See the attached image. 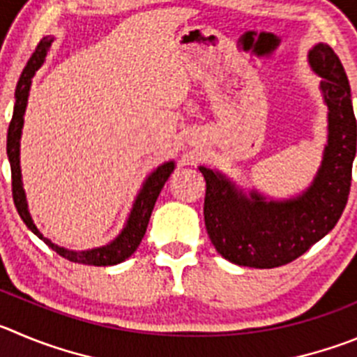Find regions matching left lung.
I'll list each match as a JSON object with an SVG mask.
<instances>
[{
  "label": "left lung",
  "mask_w": 357,
  "mask_h": 357,
  "mask_svg": "<svg viewBox=\"0 0 357 357\" xmlns=\"http://www.w3.org/2000/svg\"><path fill=\"white\" fill-rule=\"evenodd\" d=\"M310 68L322 79L328 105V142L314 181L291 199L248 192L216 169L199 167L206 179L204 222L216 252L238 266L259 269L292 262L336 225L352 181L357 126L347 73L328 43L308 51Z\"/></svg>",
  "instance_id": "8db88e82"
}]
</instances>
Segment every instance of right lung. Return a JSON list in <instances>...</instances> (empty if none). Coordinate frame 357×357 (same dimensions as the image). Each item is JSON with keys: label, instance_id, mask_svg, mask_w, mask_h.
I'll list each match as a JSON object with an SVG mask.
<instances>
[{"label": "right lung", "instance_id": "add662e5", "mask_svg": "<svg viewBox=\"0 0 357 357\" xmlns=\"http://www.w3.org/2000/svg\"><path fill=\"white\" fill-rule=\"evenodd\" d=\"M54 36H43L40 40L38 47L35 49L33 56L29 58L28 65H26L24 72H22L21 79L15 88V105H13V116L8 126V135H6V155H8L10 169H12V194L15 208H17L19 215H21L22 222L28 225L29 231L33 234L38 236L45 245L51 246L56 254L61 257L68 259L72 262H79V264H89V266H114L128 259L130 255L137 250L141 245L142 238L146 234V229L149 224V216H151L155 202L158 199L160 192H162L163 185L169 179V176L174 172L176 163L174 160L163 162L162 165L155 169L148 178L142 183L141 190H139L137 197L133 201L130 215L126 218V224L123 231L116 236L112 241L107 245L96 246L91 250H68L63 246L56 245L51 239L45 238L42 232L36 229L35 222H33L31 215L28 209V201H26V192L22 186V174H21V135L22 126H24V112L28 107V96L29 89H31V79L35 77V72L43 65L45 56H47L49 49H51Z\"/></svg>", "mask_w": 357, "mask_h": 357}]
</instances>
